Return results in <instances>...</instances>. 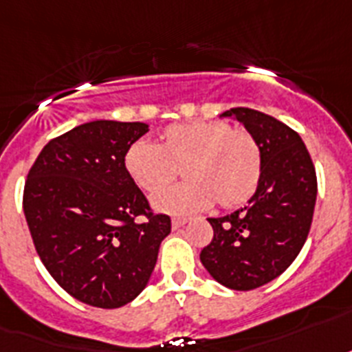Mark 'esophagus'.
<instances>
[{
  "label": "esophagus",
  "mask_w": 352,
  "mask_h": 352,
  "mask_svg": "<svg viewBox=\"0 0 352 352\" xmlns=\"http://www.w3.org/2000/svg\"><path fill=\"white\" fill-rule=\"evenodd\" d=\"M188 221H190V219H186V217H175V219L171 221V228H173V230H179V228H182Z\"/></svg>",
  "instance_id": "34e87169"
}]
</instances>
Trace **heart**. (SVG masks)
Masks as SVG:
<instances>
[{
	"label": "heart",
	"instance_id": "heart-1",
	"mask_svg": "<svg viewBox=\"0 0 352 352\" xmlns=\"http://www.w3.org/2000/svg\"><path fill=\"white\" fill-rule=\"evenodd\" d=\"M124 170L137 188L155 195L173 182L179 170L188 179L153 199L164 213H193L217 201L236 208L253 197L262 177V153L250 131L224 121L171 124L159 146L133 142L124 153Z\"/></svg>",
	"mask_w": 352,
	"mask_h": 352
}]
</instances>
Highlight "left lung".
Returning <instances> with one entry per match:
<instances>
[{
	"instance_id": "8db88e82",
	"label": "left lung",
	"mask_w": 352,
	"mask_h": 352,
	"mask_svg": "<svg viewBox=\"0 0 352 352\" xmlns=\"http://www.w3.org/2000/svg\"><path fill=\"white\" fill-rule=\"evenodd\" d=\"M221 117H233L255 137L262 177L244 208L208 219L213 241L201 262L219 284L250 291L282 275L298 256L315 213L316 171L298 133L275 117L251 108Z\"/></svg>"
}]
</instances>
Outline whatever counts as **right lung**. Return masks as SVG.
<instances>
[{
    "mask_svg": "<svg viewBox=\"0 0 352 352\" xmlns=\"http://www.w3.org/2000/svg\"><path fill=\"white\" fill-rule=\"evenodd\" d=\"M146 131L144 122H85L48 142L28 171L23 211L37 255L82 304L131 302L170 235V217L151 213L124 170V153Z\"/></svg>",
    "mask_w": 352,
    "mask_h": 352,
    "instance_id": "obj_1",
    "label": "right lung"
}]
</instances>
